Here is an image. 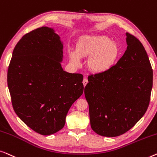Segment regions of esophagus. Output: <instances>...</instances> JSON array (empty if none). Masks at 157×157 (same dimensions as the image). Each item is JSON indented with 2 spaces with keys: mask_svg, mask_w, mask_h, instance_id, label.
I'll list each match as a JSON object with an SVG mask.
<instances>
[{
  "mask_svg": "<svg viewBox=\"0 0 157 157\" xmlns=\"http://www.w3.org/2000/svg\"><path fill=\"white\" fill-rule=\"evenodd\" d=\"M87 82H88V80H87V78H85V79H83V81H82V83H83L84 86H85L86 85H87Z\"/></svg>",
  "mask_w": 157,
  "mask_h": 157,
  "instance_id": "34e87169",
  "label": "esophagus"
}]
</instances>
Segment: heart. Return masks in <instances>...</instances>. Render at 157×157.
Listing matches in <instances>:
<instances>
[{"mask_svg": "<svg viewBox=\"0 0 157 157\" xmlns=\"http://www.w3.org/2000/svg\"><path fill=\"white\" fill-rule=\"evenodd\" d=\"M120 48L117 43L105 35L84 37L77 45L76 52H69V58L75 65H80V57H90L87 62L89 69L95 73L109 70L118 58Z\"/></svg>", "mask_w": 157, "mask_h": 157, "instance_id": "heart-1", "label": "heart"}]
</instances>
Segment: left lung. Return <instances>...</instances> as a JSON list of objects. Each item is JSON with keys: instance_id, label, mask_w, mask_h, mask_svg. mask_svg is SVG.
<instances>
[{"instance_id": "left-lung-1", "label": "left lung", "mask_w": 157, "mask_h": 157, "mask_svg": "<svg viewBox=\"0 0 157 157\" xmlns=\"http://www.w3.org/2000/svg\"><path fill=\"white\" fill-rule=\"evenodd\" d=\"M127 50L108 71L88 77L85 96L90 125L99 135L124 134L144 116L150 101L153 70L141 42L126 33Z\"/></svg>"}]
</instances>
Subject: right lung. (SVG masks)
I'll list each match as a JSON object with an SVG mask.
<instances>
[{"instance_id":"right-lung-1","label":"right lung","mask_w":157,"mask_h":157,"mask_svg":"<svg viewBox=\"0 0 157 157\" xmlns=\"http://www.w3.org/2000/svg\"><path fill=\"white\" fill-rule=\"evenodd\" d=\"M63 60V42L47 26L24 35L13 52L8 86L13 109L42 135L63 129L70 107L83 93V75L65 71Z\"/></svg>"}]
</instances>
